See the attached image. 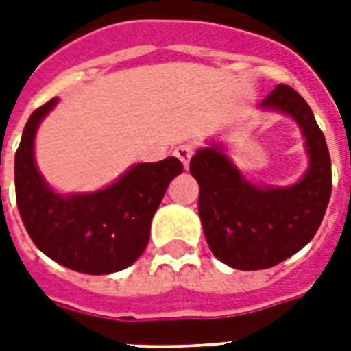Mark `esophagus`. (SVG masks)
<instances>
[{
  "label": "esophagus",
  "mask_w": 351,
  "mask_h": 351,
  "mask_svg": "<svg viewBox=\"0 0 351 351\" xmlns=\"http://www.w3.org/2000/svg\"><path fill=\"white\" fill-rule=\"evenodd\" d=\"M193 153H195V149H193V145H187V143H184V145H178V147L175 149V156L180 160L186 169H187V165H189V160H191Z\"/></svg>",
  "instance_id": "34e87169"
}]
</instances>
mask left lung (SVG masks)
Returning <instances> with one entry per match:
<instances>
[{
	"mask_svg": "<svg viewBox=\"0 0 351 351\" xmlns=\"http://www.w3.org/2000/svg\"><path fill=\"white\" fill-rule=\"evenodd\" d=\"M262 106L293 117L306 136L310 169L291 187H256L231 164L220 145L191 158L198 215L209 250L234 269H266L302 250L321 226L332 195L326 138L302 96L278 84Z\"/></svg>",
	"mask_w": 351,
	"mask_h": 351,
	"instance_id": "8db88e82",
	"label": "left lung"
}]
</instances>
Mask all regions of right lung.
Wrapping results in <instances>:
<instances>
[{"label": "right lung", "instance_id": "right-lung-1", "mask_svg": "<svg viewBox=\"0 0 351 351\" xmlns=\"http://www.w3.org/2000/svg\"><path fill=\"white\" fill-rule=\"evenodd\" d=\"M56 101L52 98L30 114L14 158L16 202L25 230L47 256L69 269L89 275L120 271L143 253L154 211L184 165L175 156L136 164L101 191L56 195L34 164L36 129Z\"/></svg>", "mask_w": 351, "mask_h": 351}]
</instances>
